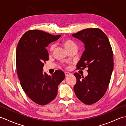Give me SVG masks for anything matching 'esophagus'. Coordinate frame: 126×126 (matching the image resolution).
I'll return each mask as SVG.
<instances>
[{
  "mask_svg": "<svg viewBox=\"0 0 126 126\" xmlns=\"http://www.w3.org/2000/svg\"><path fill=\"white\" fill-rule=\"evenodd\" d=\"M64 74H65V75L66 77V76H69V75H71L70 73H68V72H65Z\"/></svg>",
  "mask_w": 126,
  "mask_h": 126,
  "instance_id": "esophagus-1",
  "label": "esophagus"
}]
</instances>
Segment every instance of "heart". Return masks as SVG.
<instances>
[{
  "instance_id": "1",
  "label": "heart",
  "mask_w": 126,
  "mask_h": 126,
  "mask_svg": "<svg viewBox=\"0 0 126 126\" xmlns=\"http://www.w3.org/2000/svg\"><path fill=\"white\" fill-rule=\"evenodd\" d=\"M62 44L68 51L74 49V48H77V45L71 39H66L63 40ZM55 47V45L54 44H51L50 45L49 51L50 52L52 51L53 49H54Z\"/></svg>"
}]
</instances>
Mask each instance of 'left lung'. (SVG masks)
I'll return each instance as SVG.
<instances>
[{"instance_id": "8db88e82", "label": "left lung", "mask_w": 126, "mask_h": 126, "mask_svg": "<svg viewBox=\"0 0 126 126\" xmlns=\"http://www.w3.org/2000/svg\"><path fill=\"white\" fill-rule=\"evenodd\" d=\"M72 36L83 42L85 47L77 69L87 67L88 73L85 77L74 73V92L80 101L90 105L100 100L107 90L114 66L113 50L107 36L98 28L85 29Z\"/></svg>"}]
</instances>
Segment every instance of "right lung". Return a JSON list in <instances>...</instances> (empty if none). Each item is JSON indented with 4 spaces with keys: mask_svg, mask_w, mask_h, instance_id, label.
Segmentation results:
<instances>
[{
    "mask_svg": "<svg viewBox=\"0 0 126 126\" xmlns=\"http://www.w3.org/2000/svg\"><path fill=\"white\" fill-rule=\"evenodd\" d=\"M61 36L30 30L23 34L17 45L16 68L21 86L28 97L39 105L54 100L58 85L65 78L64 73L60 70L50 76L42 71L44 63L49 60L45 47Z\"/></svg>",
    "mask_w": 126,
    "mask_h": 126,
    "instance_id": "1",
    "label": "right lung"
}]
</instances>
